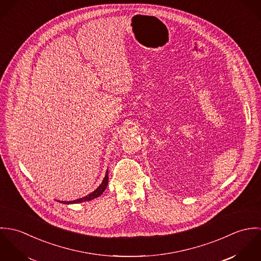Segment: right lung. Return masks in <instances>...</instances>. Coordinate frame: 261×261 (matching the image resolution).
<instances>
[{
    "label": "right lung",
    "instance_id": "add662e5",
    "mask_svg": "<svg viewBox=\"0 0 261 261\" xmlns=\"http://www.w3.org/2000/svg\"><path fill=\"white\" fill-rule=\"evenodd\" d=\"M108 184H109V171H107V174H106V177H105L102 183L99 185V187L95 191H93L92 193H90L89 195H87V196H85L83 198L77 199V200H74V201H67V202L66 201H61V203H63V204H75V203H81V202L90 201L92 199H95V198L99 197L105 192V190L108 187Z\"/></svg>",
    "mask_w": 261,
    "mask_h": 261
}]
</instances>
